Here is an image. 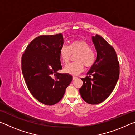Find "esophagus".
<instances>
[{"instance_id":"obj_1","label":"esophagus","mask_w":135,"mask_h":135,"mask_svg":"<svg viewBox=\"0 0 135 135\" xmlns=\"http://www.w3.org/2000/svg\"><path fill=\"white\" fill-rule=\"evenodd\" d=\"M77 79V77H76V76H73V80H75Z\"/></svg>"}]
</instances>
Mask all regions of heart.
<instances>
[{"label": "heart", "instance_id": "b5f03b06", "mask_svg": "<svg viewBox=\"0 0 135 135\" xmlns=\"http://www.w3.org/2000/svg\"><path fill=\"white\" fill-rule=\"evenodd\" d=\"M74 62L68 64L64 68V72L71 75H77L86 67H90L97 59V53L91 48L89 43L84 40H76L71 42L69 46L62 45L59 50V57L64 64H67L73 55H75Z\"/></svg>", "mask_w": 135, "mask_h": 135}]
</instances>
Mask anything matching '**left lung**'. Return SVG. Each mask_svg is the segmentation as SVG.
I'll return each mask as SVG.
<instances>
[{
	"mask_svg": "<svg viewBox=\"0 0 135 135\" xmlns=\"http://www.w3.org/2000/svg\"><path fill=\"white\" fill-rule=\"evenodd\" d=\"M97 56L88 76L81 79L83 86L79 92L84 101L90 104L103 102L113 92L120 74L119 62L115 49L101 36L92 37Z\"/></svg>",
	"mask_w": 135,
	"mask_h": 135,
	"instance_id": "1",
	"label": "left lung"
}]
</instances>
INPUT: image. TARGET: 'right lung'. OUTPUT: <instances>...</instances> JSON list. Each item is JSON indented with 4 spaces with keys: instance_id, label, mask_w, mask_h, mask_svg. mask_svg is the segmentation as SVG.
Here are the masks:
<instances>
[{
    "instance_id": "right-lung-1",
    "label": "right lung",
    "mask_w": 135,
    "mask_h": 135,
    "mask_svg": "<svg viewBox=\"0 0 135 135\" xmlns=\"http://www.w3.org/2000/svg\"><path fill=\"white\" fill-rule=\"evenodd\" d=\"M63 43L61 33L38 36L22 55V73L27 88L36 99L46 105L62 99L73 79L70 74L57 72L62 69L59 50Z\"/></svg>"
}]
</instances>
